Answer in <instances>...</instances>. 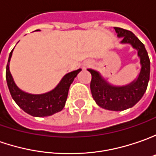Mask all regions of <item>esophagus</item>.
I'll list each match as a JSON object with an SVG mask.
<instances>
[{"instance_id": "1", "label": "esophagus", "mask_w": 156, "mask_h": 156, "mask_svg": "<svg viewBox=\"0 0 156 156\" xmlns=\"http://www.w3.org/2000/svg\"><path fill=\"white\" fill-rule=\"evenodd\" d=\"M83 67H84V68L88 67V65H84V66H83Z\"/></svg>"}]
</instances>
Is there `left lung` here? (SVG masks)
I'll list each match as a JSON object with an SVG mask.
<instances>
[{
    "mask_svg": "<svg viewBox=\"0 0 156 156\" xmlns=\"http://www.w3.org/2000/svg\"><path fill=\"white\" fill-rule=\"evenodd\" d=\"M119 38H122V43H129L136 48L140 57L142 65L141 72L137 79L126 86L110 85L94 70L88 69L91 74L90 91L97 105L109 110H124L131 108L142 98L148 87L150 75V60L142 42L129 30L115 27Z\"/></svg>",
    "mask_w": 156,
    "mask_h": 156,
    "instance_id": "left-lung-1",
    "label": "left lung"
}]
</instances>
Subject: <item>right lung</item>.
Returning a JSON list of instances; mask_svg holds the SVG:
<instances>
[{
  "label": "right lung",
  "mask_w": 156,
  "mask_h": 156,
  "mask_svg": "<svg viewBox=\"0 0 156 156\" xmlns=\"http://www.w3.org/2000/svg\"><path fill=\"white\" fill-rule=\"evenodd\" d=\"M13 50L11 51L8 58V65L6 68V79L10 94L14 102L25 112L33 116H48L63 110L66 105V101L67 99L70 85L78 75V73L81 71V69H78L65 75V77L62 78L60 83L57 85L56 88L47 93L39 95L29 94L22 91L17 87L9 71V61L12 56Z\"/></svg>",
  "instance_id": "right-lung-1"
}]
</instances>
